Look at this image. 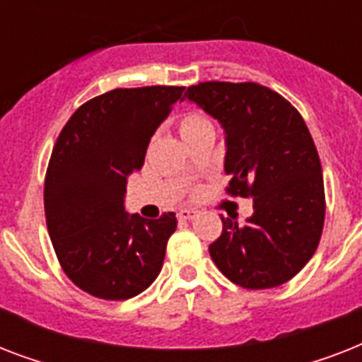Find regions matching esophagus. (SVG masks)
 <instances>
[{"label":"esophagus","instance_id":"34e87169","mask_svg":"<svg viewBox=\"0 0 362 362\" xmlns=\"http://www.w3.org/2000/svg\"><path fill=\"white\" fill-rule=\"evenodd\" d=\"M178 220H193L195 216H197V210L193 209H182L178 210Z\"/></svg>","mask_w":362,"mask_h":362}]
</instances>
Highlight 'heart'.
I'll return each instance as SVG.
<instances>
[{
	"mask_svg": "<svg viewBox=\"0 0 362 362\" xmlns=\"http://www.w3.org/2000/svg\"><path fill=\"white\" fill-rule=\"evenodd\" d=\"M176 127H178L182 141H187V139L199 135L201 131L212 129V124L199 112H184V115L178 116Z\"/></svg>",
	"mask_w": 362,
	"mask_h": 362,
	"instance_id": "b5f03b06",
	"label": "heart"
}]
</instances>
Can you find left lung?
<instances>
[{
  "label": "left lung",
  "mask_w": 362,
  "mask_h": 362,
  "mask_svg": "<svg viewBox=\"0 0 362 362\" xmlns=\"http://www.w3.org/2000/svg\"><path fill=\"white\" fill-rule=\"evenodd\" d=\"M184 98L226 131L227 193L253 199L244 226L221 218L223 231L210 244V257L246 289L286 284L312 259L325 221L320 156L303 116L255 82H199Z\"/></svg>",
  "instance_id": "8db88e82"
}]
</instances>
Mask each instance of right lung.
I'll use <instances>...</instances> for the list:
<instances>
[{
  "instance_id": "add662e5",
  "label": "right lung",
  "mask_w": 362,
  "mask_h": 362,
  "mask_svg": "<svg viewBox=\"0 0 362 362\" xmlns=\"http://www.w3.org/2000/svg\"><path fill=\"white\" fill-rule=\"evenodd\" d=\"M184 86L116 88L75 110L59 133L45 178L54 252L76 287L105 300L142 293L163 267L175 212L127 214V176L144 165L159 124Z\"/></svg>"
}]
</instances>
